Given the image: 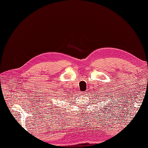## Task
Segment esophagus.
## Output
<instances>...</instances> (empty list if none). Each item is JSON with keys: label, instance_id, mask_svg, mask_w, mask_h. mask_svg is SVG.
<instances>
[{"label": "esophagus", "instance_id": "1", "mask_svg": "<svg viewBox=\"0 0 148 148\" xmlns=\"http://www.w3.org/2000/svg\"><path fill=\"white\" fill-rule=\"evenodd\" d=\"M86 92L84 91V92H82L81 95H86Z\"/></svg>", "mask_w": 148, "mask_h": 148}]
</instances>
